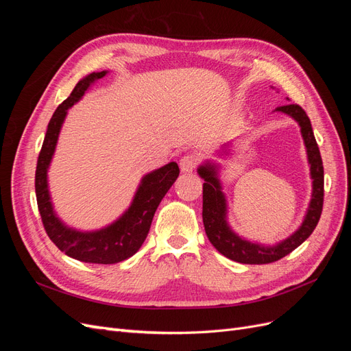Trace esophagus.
Instances as JSON below:
<instances>
[{"mask_svg":"<svg viewBox=\"0 0 351 351\" xmlns=\"http://www.w3.org/2000/svg\"><path fill=\"white\" fill-rule=\"evenodd\" d=\"M197 161H199V156H197V155H195V154H187V155H184L182 159H180V169H182L183 173L193 171V169H195L196 165H197Z\"/></svg>","mask_w":351,"mask_h":351,"instance_id":"obj_1","label":"esophagus"}]
</instances>
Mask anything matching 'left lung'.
<instances>
[{"label": "left lung", "mask_w": 351, "mask_h": 351, "mask_svg": "<svg viewBox=\"0 0 351 351\" xmlns=\"http://www.w3.org/2000/svg\"><path fill=\"white\" fill-rule=\"evenodd\" d=\"M274 112H282L299 124L303 142L306 146L307 162L311 167L312 178V197L307 206L306 215L303 218L302 226L297 228L290 237L281 240L277 244H262L256 241H250L239 236L228 224L227 214L228 205L227 197L222 192V184L219 180V165L214 161H205L197 168V174L205 180L204 183V209H202V218L209 241L221 254L226 258L236 261L240 263L262 265L278 261L287 254L297 249L300 244L309 237L317 221L321 218L322 205H324V165L319 147H317L316 139L313 136L312 124L309 117L306 115L304 110L295 104H287L282 107L275 108ZM231 142L221 147L218 156H227L230 154Z\"/></svg>", "instance_id": "1"}]
</instances>
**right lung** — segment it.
I'll return each mask as SVG.
<instances>
[{
    "instance_id": "right-lung-1",
    "label": "right lung",
    "mask_w": 351,
    "mask_h": 351,
    "mask_svg": "<svg viewBox=\"0 0 351 351\" xmlns=\"http://www.w3.org/2000/svg\"><path fill=\"white\" fill-rule=\"evenodd\" d=\"M107 74L108 70L88 74L86 77L77 82L70 97L58 105L48 123L35 174L38 209L48 237L67 256L80 262L101 265L125 261L141 249L147 232H149L158 205L161 204L162 197L180 174L177 162H169L145 174L130 206L123 212L121 217L104 228L92 231L76 230L69 227L57 215L49 195L48 169L56 152L61 127L64 124L67 112L73 105L83 98V95L88 92L95 82L105 77Z\"/></svg>"
}]
</instances>
